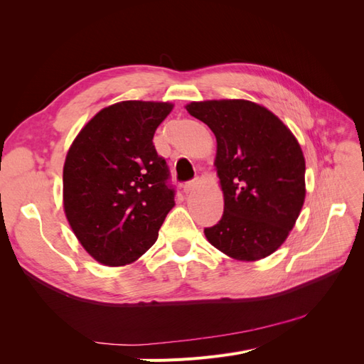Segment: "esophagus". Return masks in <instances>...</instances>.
Wrapping results in <instances>:
<instances>
[{
  "label": "esophagus",
  "mask_w": 364,
  "mask_h": 364,
  "mask_svg": "<svg viewBox=\"0 0 364 364\" xmlns=\"http://www.w3.org/2000/svg\"><path fill=\"white\" fill-rule=\"evenodd\" d=\"M194 188H196V182L194 181H188V182L183 183V193L185 194H190Z\"/></svg>",
  "instance_id": "esophagus-1"
}]
</instances>
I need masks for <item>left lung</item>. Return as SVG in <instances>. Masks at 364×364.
Returning a JSON list of instances; mask_svg holds the SVG:
<instances>
[{
    "instance_id": "left-lung-1",
    "label": "left lung",
    "mask_w": 364,
    "mask_h": 364,
    "mask_svg": "<svg viewBox=\"0 0 364 364\" xmlns=\"http://www.w3.org/2000/svg\"><path fill=\"white\" fill-rule=\"evenodd\" d=\"M214 132L223 215L205 228L209 243L230 258L257 261L287 238L305 199V159L290 129L247 100L186 105Z\"/></svg>"
}]
</instances>
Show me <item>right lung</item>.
Here are the masks:
<instances>
[{
	"label": "right lung",
	"mask_w": 364,
	"mask_h": 364,
	"mask_svg": "<svg viewBox=\"0 0 364 364\" xmlns=\"http://www.w3.org/2000/svg\"><path fill=\"white\" fill-rule=\"evenodd\" d=\"M170 103L102 109L74 139L63 167V208L75 237L106 266L146 253L174 206L168 165L153 144Z\"/></svg>",
	"instance_id": "1"
}]
</instances>
